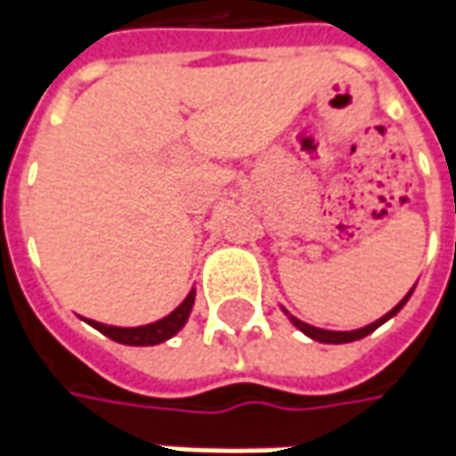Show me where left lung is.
<instances>
[{
	"label": "left lung",
	"instance_id": "left-lung-1",
	"mask_svg": "<svg viewBox=\"0 0 456 456\" xmlns=\"http://www.w3.org/2000/svg\"><path fill=\"white\" fill-rule=\"evenodd\" d=\"M411 294H413V289L409 291V294H406V297H403V299H401V302H398V305H395L394 309L388 312V314H383L380 320H376V322H370V324H365V327H360V330H350V332H335V330H322V327H312V324H306V322H302V320H297V317H291L287 309H284V312L289 314L291 324H294L297 330H302L306 338H312V340H317V342H327V345H342V342L360 340V338H365V335H370L373 330H378V327H380V324H383V322H388V320H391L394 314H398V312L403 309V305L409 302V297H411Z\"/></svg>",
	"mask_w": 456,
	"mask_h": 456
}]
</instances>
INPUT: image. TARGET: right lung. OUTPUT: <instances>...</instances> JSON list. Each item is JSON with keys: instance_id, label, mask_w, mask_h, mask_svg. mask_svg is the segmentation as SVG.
Returning <instances> with one entry per match:
<instances>
[{"instance_id": "add662e5", "label": "right lung", "mask_w": 456, "mask_h": 456, "mask_svg": "<svg viewBox=\"0 0 456 456\" xmlns=\"http://www.w3.org/2000/svg\"><path fill=\"white\" fill-rule=\"evenodd\" d=\"M192 305H195V289L184 297L183 305L177 306L175 312H169L167 317H162V320H157V322L151 324H142V327H114V324H101L94 322V320H88V324L96 327L98 332H103L106 338H111L114 342H121V345H139V347H144V345H159V342L175 338L183 330L187 317H190V312H192Z\"/></svg>"}]
</instances>
